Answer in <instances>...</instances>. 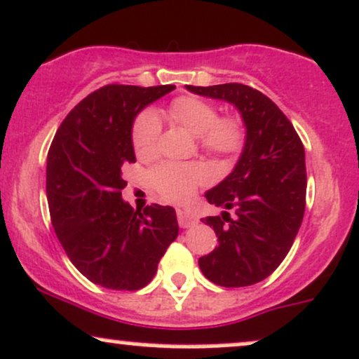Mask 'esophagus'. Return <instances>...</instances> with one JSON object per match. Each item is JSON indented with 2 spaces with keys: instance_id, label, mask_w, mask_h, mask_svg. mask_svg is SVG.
Listing matches in <instances>:
<instances>
[{
  "instance_id": "obj_1",
  "label": "esophagus",
  "mask_w": 359,
  "mask_h": 359,
  "mask_svg": "<svg viewBox=\"0 0 359 359\" xmlns=\"http://www.w3.org/2000/svg\"><path fill=\"white\" fill-rule=\"evenodd\" d=\"M176 217H178V223H180L181 229H189V226H193L195 223H198L196 215L193 212H189V210L178 208L176 210Z\"/></svg>"
}]
</instances>
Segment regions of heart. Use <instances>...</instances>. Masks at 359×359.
<instances>
[{
	"instance_id": "heart-1",
	"label": "heart",
	"mask_w": 359,
	"mask_h": 359,
	"mask_svg": "<svg viewBox=\"0 0 359 359\" xmlns=\"http://www.w3.org/2000/svg\"><path fill=\"white\" fill-rule=\"evenodd\" d=\"M170 114L176 122L198 136L205 153L220 158L237 154L245 142V128L237 116L218 117L217 105L200 97H178L170 104ZM161 136V119L153 109L137 114L133 124V147L139 158L146 159L158 151ZM205 170L200 164L161 163L147 175L149 184L159 196L172 203H183L195 193L198 184L205 181Z\"/></svg>"
}]
</instances>
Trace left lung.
I'll return each mask as SVG.
<instances>
[{"instance_id": "1", "label": "left lung", "mask_w": 359, "mask_h": 359, "mask_svg": "<svg viewBox=\"0 0 359 359\" xmlns=\"http://www.w3.org/2000/svg\"><path fill=\"white\" fill-rule=\"evenodd\" d=\"M189 92L233 104L245 124V146L233 171L205 193L208 203L235 215L201 218L218 247L198 265L213 284L245 287L267 279L289 254L306 210V153L301 137L276 104L243 83Z\"/></svg>"}]
</instances>
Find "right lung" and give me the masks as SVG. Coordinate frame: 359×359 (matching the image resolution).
Masks as SVG:
<instances>
[{
	"label": "right lung",
	"instance_id": "obj_1",
	"mask_svg": "<svg viewBox=\"0 0 359 359\" xmlns=\"http://www.w3.org/2000/svg\"><path fill=\"white\" fill-rule=\"evenodd\" d=\"M175 88H97L72 109L50 146L46 196L55 233L77 271L105 289L144 287L178 237L175 208L134 210L121 193L128 184L121 168L136 163L134 119Z\"/></svg>",
	"mask_w": 359,
	"mask_h": 359
}]
</instances>
